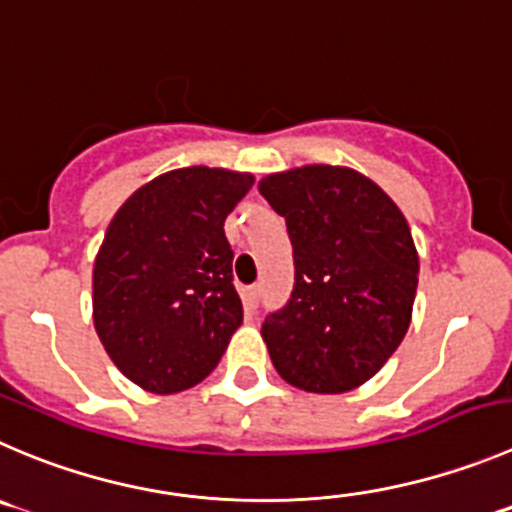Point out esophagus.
Masks as SVG:
<instances>
[{
    "label": "esophagus",
    "instance_id": "1",
    "mask_svg": "<svg viewBox=\"0 0 512 512\" xmlns=\"http://www.w3.org/2000/svg\"><path fill=\"white\" fill-rule=\"evenodd\" d=\"M259 299H261V286H246V289H243V304H246L248 311H253L256 306H259Z\"/></svg>",
    "mask_w": 512,
    "mask_h": 512
}]
</instances>
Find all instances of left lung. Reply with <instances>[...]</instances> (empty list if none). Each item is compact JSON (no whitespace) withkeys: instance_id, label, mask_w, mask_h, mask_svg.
Masks as SVG:
<instances>
[{"instance_id":"1","label":"left lung","mask_w":512,"mask_h":512,"mask_svg":"<svg viewBox=\"0 0 512 512\" xmlns=\"http://www.w3.org/2000/svg\"><path fill=\"white\" fill-rule=\"evenodd\" d=\"M261 196L286 218L294 291L261 326L276 372L294 387H359L402 344L420 259L405 216L367 175L304 165L266 175Z\"/></svg>"}]
</instances>
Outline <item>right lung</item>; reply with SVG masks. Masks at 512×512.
<instances>
[{
    "label": "right lung",
    "instance_id": "add662e5",
    "mask_svg": "<svg viewBox=\"0 0 512 512\" xmlns=\"http://www.w3.org/2000/svg\"><path fill=\"white\" fill-rule=\"evenodd\" d=\"M251 173L178 168L120 206L92 269V319L115 367L153 394L196 387L221 362L243 306L228 213Z\"/></svg>",
    "mask_w": 512,
    "mask_h": 512
}]
</instances>
